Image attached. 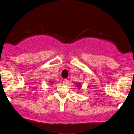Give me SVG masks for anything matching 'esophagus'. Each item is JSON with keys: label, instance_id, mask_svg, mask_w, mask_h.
Returning <instances> with one entry per match:
<instances>
[{"label": "esophagus", "instance_id": "obj_1", "mask_svg": "<svg viewBox=\"0 0 134 134\" xmlns=\"http://www.w3.org/2000/svg\"><path fill=\"white\" fill-rule=\"evenodd\" d=\"M63 84H68V80H67V79H64V80H63Z\"/></svg>", "mask_w": 134, "mask_h": 134}]
</instances>
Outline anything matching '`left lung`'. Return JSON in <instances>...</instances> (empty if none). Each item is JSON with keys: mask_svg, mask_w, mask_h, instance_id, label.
<instances>
[{"mask_svg": "<svg viewBox=\"0 0 134 134\" xmlns=\"http://www.w3.org/2000/svg\"><path fill=\"white\" fill-rule=\"evenodd\" d=\"M75 83H76V86H77V87H78V89H79V90H80V87H81V83L80 82H75Z\"/></svg>", "mask_w": 134, "mask_h": 134, "instance_id": "1", "label": "left lung"}]
</instances>
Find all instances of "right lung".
<instances>
[{
    "instance_id": "add662e5",
    "label": "right lung",
    "mask_w": 134,
    "mask_h": 134,
    "mask_svg": "<svg viewBox=\"0 0 134 134\" xmlns=\"http://www.w3.org/2000/svg\"><path fill=\"white\" fill-rule=\"evenodd\" d=\"M50 82H51V81H50ZM53 82H52V84H53Z\"/></svg>"
}]
</instances>
